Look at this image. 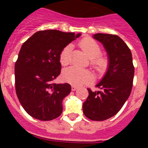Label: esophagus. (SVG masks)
I'll return each instance as SVG.
<instances>
[{
  "mask_svg": "<svg viewBox=\"0 0 148 148\" xmlns=\"http://www.w3.org/2000/svg\"><path fill=\"white\" fill-rule=\"evenodd\" d=\"M77 86H75V85H72L71 86V90H73V91H74V90H76L77 89Z\"/></svg>",
  "mask_w": 148,
  "mask_h": 148,
  "instance_id": "esophagus-1",
  "label": "esophagus"
}]
</instances>
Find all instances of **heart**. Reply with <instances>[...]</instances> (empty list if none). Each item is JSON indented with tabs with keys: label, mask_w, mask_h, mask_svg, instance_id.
Segmentation results:
<instances>
[{
	"label": "heart",
	"mask_w": 148,
	"mask_h": 148,
	"mask_svg": "<svg viewBox=\"0 0 148 148\" xmlns=\"http://www.w3.org/2000/svg\"><path fill=\"white\" fill-rule=\"evenodd\" d=\"M79 46L83 50L85 54L91 59L90 64L97 71H102L107 66V59L103 57H100L101 53V47L95 40L90 38H84L79 43ZM72 46L67 45L64 47L60 53V62L62 65L68 64L71 61ZM63 78L67 82L81 85L88 83L91 81L92 75L88 70H83L76 67H67L63 72Z\"/></svg>",
	"instance_id": "1"
}]
</instances>
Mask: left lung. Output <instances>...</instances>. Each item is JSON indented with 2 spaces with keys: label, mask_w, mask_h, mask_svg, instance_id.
<instances>
[{
  "label": "left lung",
  "mask_w": 148,
  "mask_h": 148,
  "mask_svg": "<svg viewBox=\"0 0 148 148\" xmlns=\"http://www.w3.org/2000/svg\"><path fill=\"white\" fill-rule=\"evenodd\" d=\"M103 45L108 58L107 72L83 103V112L92 121H104L114 116L131 95L134 67L131 50L121 38L114 34H95L93 36Z\"/></svg>",
  "instance_id": "obj_1"
}]
</instances>
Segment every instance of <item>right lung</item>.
<instances>
[{
	"label": "right lung",
	"mask_w": 148,
	"mask_h": 148,
	"mask_svg": "<svg viewBox=\"0 0 148 148\" xmlns=\"http://www.w3.org/2000/svg\"><path fill=\"white\" fill-rule=\"evenodd\" d=\"M81 34L58 30L36 32L21 46L15 63V90L20 103L31 117L51 121L63 110L62 101L69 95V84H54L61 70L60 53Z\"/></svg>",
	"instance_id": "add662e5"
}]
</instances>
